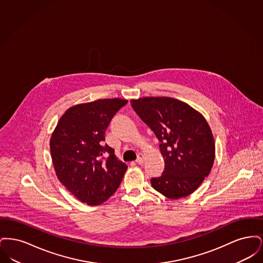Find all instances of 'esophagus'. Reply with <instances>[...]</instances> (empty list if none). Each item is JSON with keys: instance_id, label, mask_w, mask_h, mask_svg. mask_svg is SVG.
Returning a JSON list of instances; mask_svg holds the SVG:
<instances>
[{"instance_id": "obj_1", "label": "esophagus", "mask_w": 263, "mask_h": 263, "mask_svg": "<svg viewBox=\"0 0 263 263\" xmlns=\"http://www.w3.org/2000/svg\"><path fill=\"white\" fill-rule=\"evenodd\" d=\"M144 160H145L144 156H143L142 154H139V155H138L137 160H136V163H137L138 164H142V163H144Z\"/></svg>"}]
</instances>
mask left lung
Listing matches in <instances>:
<instances>
[{"instance_id":"obj_1","label":"left lung","mask_w":263,"mask_h":263,"mask_svg":"<svg viewBox=\"0 0 263 263\" xmlns=\"http://www.w3.org/2000/svg\"><path fill=\"white\" fill-rule=\"evenodd\" d=\"M139 117L161 142L164 171L152 186L170 199L186 197L210 174L215 159L212 131L199 111L167 97L132 100Z\"/></svg>"}]
</instances>
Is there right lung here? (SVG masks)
Segmentation results:
<instances>
[{
	"label": "right lung",
	"instance_id": "right-lung-1",
	"mask_svg": "<svg viewBox=\"0 0 263 263\" xmlns=\"http://www.w3.org/2000/svg\"><path fill=\"white\" fill-rule=\"evenodd\" d=\"M127 102L105 99L74 105L51 135V158L58 179L77 199L90 206L107 200L127 171L112 148L103 143L111 118Z\"/></svg>",
	"mask_w": 263,
	"mask_h": 263
}]
</instances>
